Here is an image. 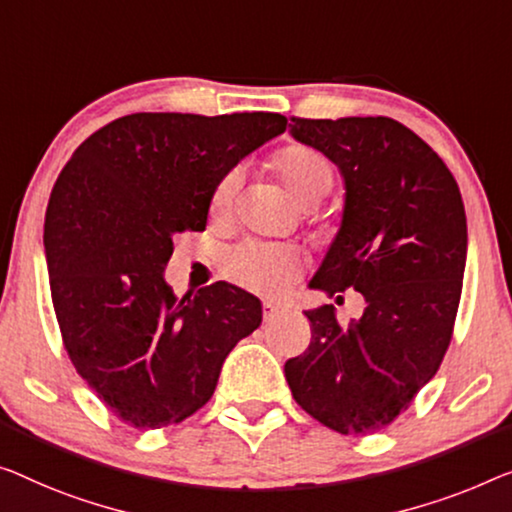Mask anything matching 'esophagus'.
<instances>
[{"mask_svg":"<svg viewBox=\"0 0 512 512\" xmlns=\"http://www.w3.org/2000/svg\"><path fill=\"white\" fill-rule=\"evenodd\" d=\"M262 312H264V319H266V322H269V319L282 315V312H285V308H282V305H278V303L266 301V303L262 305Z\"/></svg>","mask_w":512,"mask_h":512,"instance_id":"obj_1","label":"esophagus"}]
</instances>
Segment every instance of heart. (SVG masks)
I'll return each mask as SVG.
<instances>
[{"label": "heart", "mask_w": 512, "mask_h": 512, "mask_svg": "<svg viewBox=\"0 0 512 512\" xmlns=\"http://www.w3.org/2000/svg\"><path fill=\"white\" fill-rule=\"evenodd\" d=\"M278 179L285 186L289 200L299 207L322 202L333 188V167L326 156L305 144H289L280 149L271 160ZM239 172H227L218 181L211 195L213 216H225L230 211L236 190H239ZM225 271L236 285L255 294L276 296L289 285L296 273V259L285 248L276 246H243L227 257Z\"/></svg>", "instance_id": "b5f03b06"}]
</instances>
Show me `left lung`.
<instances>
[{"instance_id": "1", "label": "left lung", "mask_w": 512, "mask_h": 512, "mask_svg": "<svg viewBox=\"0 0 512 512\" xmlns=\"http://www.w3.org/2000/svg\"><path fill=\"white\" fill-rule=\"evenodd\" d=\"M289 135L322 151L345 181L340 230L310 280L335 301L354 287L361 319L305 310L312 340L289 358L294 400L340 434L391 425L437 375L460 305L467 216L444 160L388 117L299 119Z\"/></svg>"}]
</instances>
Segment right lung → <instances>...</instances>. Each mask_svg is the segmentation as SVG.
Returning <instances> with one entry per match:
<instances>
[{"label": "right lung", "mask_w": 512, "mask_h": 512, "mask_svg": "<svg viewBox=\"0 0 512 512\" xmlns=\"http://www.w3.org/2000/svg\"><path fill=\"white\" fill-rule=\"evenodd\" d=\"M285 128L278 112L128 114L89 135L52 188L43 243L68 358L137 430L204 407L262 324L246 289L213 282L177 299L163 271L174 236L207 227L218 181Z\"/></svg>", "instance_id": "add662e5"}]
</instances>
